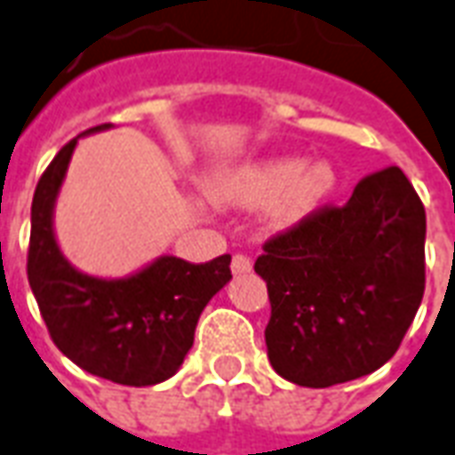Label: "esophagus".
<instances>
[{
	"instance_id": "esophagus-1",
	"label": "esophagus",
	"mask_w": 455,
	"mask_h": 455,
	"mask_svg": "<svg viewBox=\"0 0 455 455\" xmlns=\"http://www.w3.org/2000/svg\"><path fill=\"white\" fill-rule=\"evenodd\" d=\"M253 268V263H251L249 256H243V253H236L234 259H231V273L234 275H243V273H251Z\"/></svg>"
}]
</instances>
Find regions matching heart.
Listing matches in <instances>:
<instances>
[{
  "label": "heart",
  "instance_id": "b5f03b06",
  "mask_svg": "<svg viewBox=\"0 0 455 455\" xmlns=\"http://www.w3.org/2000/svg\"><path fill=\"white\" fill-rule=\"evenodd\" d=\"M338 187L339 174L330 160L303 162L295 155H278L231 167L219 174L209 192L221 204L241 209L268 204L273 227L293 228L313 217Z\"/></svg>",
  "mask_w": 455,
  "mask_h": 455
}]
</instances>
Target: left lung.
<instances>
[{
	"instance_id": "left-lung-1",
	"label": "left lung",
	"mask_w": 455,
	"mask_h": 455,
	"mask_svg": "<svg viewBox=\"0 0 455 455\" xmlns=\"http://www.w3.org/2000/svg\"><path fill=\"white\" fill-rule=\"evenodd\" d=\"M424 241L427 212L399 167L271 238L253 268L268 285L273 370L323 389L392 360L424 298Z\"/></svg>"
}]
</instances>
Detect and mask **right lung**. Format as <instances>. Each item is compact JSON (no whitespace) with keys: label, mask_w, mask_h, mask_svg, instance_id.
I'll return each mask as SVG.
<instances>
[{"label":"right lung","mask_w":455,"mask_h":455,"mask_svg":"<svg viewBox=\"0 0 455 455\" xmlns=\"http://www.w3.org/2000/svg\"><path fill=\"white\" fill-rule=\"evenodd\" d=\"M78 138L63 145L36 184L28 285L51 339L68 360L116 384L152 387L182 367L202 310L231 281V256L199 266L160 256L125 278H98L71 266L56 241L53 209Z\"/></svg>","instance_id":"1"}]
</instances>
